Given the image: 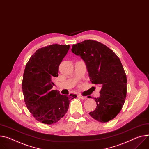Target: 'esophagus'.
Returning <instances> with one entry per match:
<instances>
[{"label":"esophagus","mask_w":149,"mask_h":149,"mask_svg":"<svg viewBox=\"0 0 149 149\" xmlns=\"http://www.w3.org/2000/svg\"><path fill=\"white\" fill-rule=\"evenodd\" d=\"M78 97H79V99H83V100H85V99H87V97L83 96H82V95H78Z\"/></svg>","instance_id":"34e87169"}]
</instances>
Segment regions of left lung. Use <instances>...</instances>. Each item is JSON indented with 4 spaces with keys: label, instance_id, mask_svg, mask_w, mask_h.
<instances>
[{
    "label": "left lung",
    "instance_id": "obj_1",
    "mask_svg": "<svg viewBox=\"0 0 149 149\" xmlns=\"http://www.w3.org/2000/svg\"><path fill=\"white\" fill-rule=\"evenodd\" d=\"M71 51L85 62L91 83L101 87L100 97L95 98L96 108L90 115L100 123L113 119L127 95V76L119 58L109 47L92 40L73 45Z\"/></svg>",
    "mask_w": 149,
    "mask_h": 149
}]
</instances>
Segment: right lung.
<instances>
[{"label": "right lung", "mask_w": 149, "mask_h": 149, "mask_svg": "<svg viewBox=\"0 0 149 149\" xmlns=\"http://www.w3.org/2000/svg\"><path fill=\"white\" fill-rule=\"evenodd\" d=\"M70 45H52L38 49L25 66L22 88L25 103L33 117L46 124L57 123L66 113L76 94L62 95L52 90L53 79L58 77L59 66Z\"/></svg>", "instance_id": "obj_1"}]
</instances>
